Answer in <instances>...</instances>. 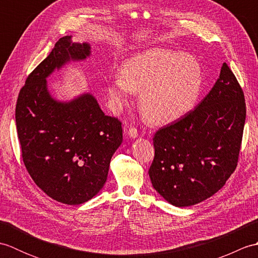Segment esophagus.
<instances>
[{
  "label": "esophagus",
  "mask_w": 258,
  "mask_h": 258,
  "mask_svg": "<svg viewBox=\"0 0 258 258\" xmlns=\"http://www.w3.org/2000/svg\"><path fill=\"white\" fill-rule=\"evenodd\" d=\"M125 134L128 135L130 138L135 139V138H138V136H139V131L136 130L135 127H130L128 130L125 131Z\"/></svg>",
  "instance_id": "34e87169"
}]
</instances>
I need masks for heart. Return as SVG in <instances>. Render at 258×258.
I'll use <instances>...</instances> for the list:
<instances>
[{
    "label": "heart",
    "mask_w": 258,
    "mask_h": 258,
    "mask_svg": "<svg viewBox=\"0 0 258 258\" xmlns=\"http://www.w3.org/2000/svg\"><path fill=\"white\" fill-rule=\"evenodd\" d=\"M120 74L108 82L112 106L127 105L132 92H140V107L153 123L172 122L194 106L203 75L199 62L184 52L152 48L124 62Z\"/></svg>",
    "instance_id": "1"
}]
</instances>
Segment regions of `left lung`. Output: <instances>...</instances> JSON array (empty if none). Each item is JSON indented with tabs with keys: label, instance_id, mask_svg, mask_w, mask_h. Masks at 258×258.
Masks as SVG:
<instances>
[{
	"label": "left lung",
	"instance_id": "1",
	"mask_svg": "<svg viewBox=\"0 0 258 258\" xmlns=\"http://www.w3.org/2000/svg\"><path fill=\"white\" fill-rule=\"evenodd\" d=\"M245 118L244 92L224 63L199 105L154 134L155 155L149 169L154 188L177 207L215 194L237 166Z\"/></svg>",
	"mask_w": 258,
	"mask_h": 258
}]
</instances>
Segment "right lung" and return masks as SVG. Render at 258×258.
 Listing matches in <instances>:
<instances>
[{"instance_id": "obj_1", "label": "right lung", "mask_w": 258, "mask_h": 258, "mask_svg": "<svg viewBox=\"0 0 258 258\" xmlns=\"http://www.w3.org/2000/svg\"><path fill=\"white\" fill-rule=\"evenodd\" d=\"M89 55L86 43L59 38L27 76L15 108L26 171L45 194L69 205L85 203L101 190L123 141L122 122L104 114L91 94L62 103L47 91L46 78L54 70Z\"/></svg>"}]
</instances>
